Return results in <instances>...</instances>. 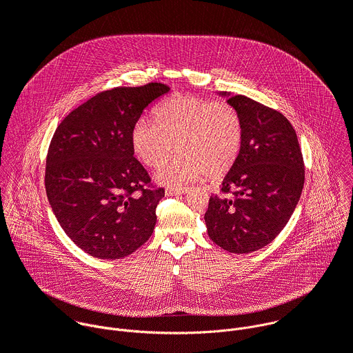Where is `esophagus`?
Returning a JSON list of instances; mask_svg holds the SVG:
<instances>
[{
  "label": "esophagus",
  "mask_w": 353,
  "mask_h": 353,
  "mask_svg": "<svg viewBox=\"0 0 353 353\" xmlns=\"http://www.w3.org/2000/svg\"><path fill=\"white\" fill-rule=\"evenodd\" d=\"M187 191H188L187 187H168L166 188L168 195H180V194H185Z\"/></svg>",
  "instance_id": "esophagus-1"
}]
</instances>
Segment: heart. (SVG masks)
Masks as SVG:
<instances>
[{
  "label": "heart",
  "mask_w": 353,
  "mask_h": 353,
  "mask_svg": "<svg viewBox=\"0 0 353 353\" xmlns=\"http://www.w3.org/2000/svg\"><path fill=\"white\" fill-rule=\"evenodd\" d=\"M135 155L149 168L162 166L157 174L163 184H183L205 174L225 176L236 163L243 143V123L228 103L177 94L163 102L157 121L139 119L131 132Z\"/></svg>",
  "instance_id": "obj_1"
}]
</instances>
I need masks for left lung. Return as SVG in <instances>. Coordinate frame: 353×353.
Listing matches in <instances>:
<instances>
[{"mask_svg": "<svg viewBox=\"0 0 353 353\" xmlns=\"http://www.w3.org/2000/svg\"><path fill=\"white\" fill-rule=\"evenodd\" d=\"M219 94L240 114L243 143L204 219L215 244L244 254L270 244L286 226L303 190L305 163L282 113L243 94Z\"/></svg>", "mask_w": 353, "mask_h": 353, "instance_id": "1", "label": "left lung"}]
</instances>
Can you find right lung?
<instances>
[{
    "mask_svg": "<svg viewBox=\"0 0 353 353\" xmlns=\"http://www.w3.org/2000/svg\"><path fill=\"white\" fill-rule=\"evenodd\" d=\"M165 83L100 92L57 127L46 159V192L67 236L96 259L132 254L152 234L163 188L134 158L131 132Z\"/></svg>",
    "mask_w": 353,
    "mask_h": 353,
    "instance_id": "1",
    "label": "right lung"
}]
</instances>
